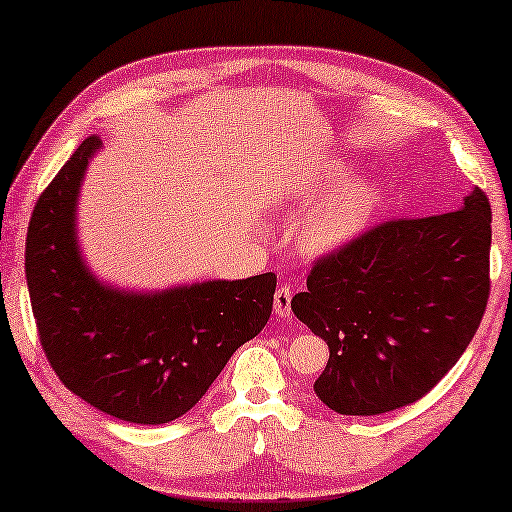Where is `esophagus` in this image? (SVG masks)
<instances>
[{
    "label": "esophagus",
    "mask_w": 512,
    "mask_h": 512,
    "mask_svg": "<svg viewBox=\"0 0 512 512\" xmlns=\"http://www.w3.org/2000/svg\"><path fill=\"white\" fill-rule=\"evenodd\" d=\"M290 301H292V290L290 286H281L279 290L274 292V313L283 317H292V311H290Z\"/></svg>",
    "instance_id": "obj_1"
}]
</instances>
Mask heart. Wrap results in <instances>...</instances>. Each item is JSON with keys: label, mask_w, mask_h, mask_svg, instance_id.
Returning a JSON list of instances; mask_svg holds the SVG:
<instances>
[{"label": "heart", "mask_w": 512, "mask_h": 512, "mask_svg": "<svg viewBox=\"0 0 512 512\" xmlns=\"http://www.w3.org/2000/svg\"><path fill=\"white\" fill-rule=\"evenodd\" d=\"M347 172V165L331 163L324 170L306 174L295 183L290 195L295 199H311L329 188L335 179ZM383 192L379 183L370 179H347L333 186L317 204L306 213L299 226V247L308 256H329L347 247L381 204Z\"/></svg>", "instance_id": "1"}]
</instances>
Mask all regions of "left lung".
<instances>
[{
  "label": "left lung",
  "mask_w": 512,
  "mask_h": 512,
  "mask_svg": "<svg viewBox=\"0 0 512 512\" xmlns=\"http://www.w3.org/2000/svg\"><path fill=\"white\" fill-rule=\"evenodd\" d=\"M490 224L474 188L454 213L383 222L313 265L290 306L329 345L313 385L326 406L388 413L456 365L488 304Z\"/></svg>",
  "instance_id": "obj_1"
}]
</instances>
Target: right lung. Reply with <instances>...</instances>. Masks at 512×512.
<instances>
[{
  "label": "right lung",
  "mask_w": 512,
  "mask_h": 512,
  "mask_svg": "<svg viewBox=\"0 0 512 512\" xmlns=\"http://www.w3.org/2000/svg\"><path fill=\"white\" fill-rule=\"evenodd\" d=\"M102 140L86 138L33 208L24 267L45 356L67 390L131 424H165L206 395L270 320L276 276L120 290L83 261L77 208Z\"/></svg>",
  "instance_id": "1"
}]
</instances>
